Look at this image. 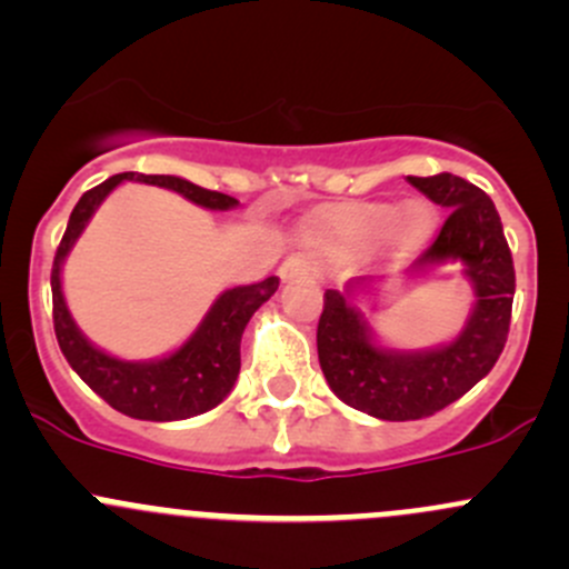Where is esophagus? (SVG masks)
<instances>
[{"label": "esophagus", "instance_id": "34e87169", "mask_svg": "<svg viewBox=\"0 0 569 569\" xmlns=\"http://www.w3.org/2000/svg\"><path fill=\"white\" fill-rule=\"evenodd\" d=\"M317 272H319V263L313 261V256H308V252H295V256H289L283 263H280V280H283V283L313 278Z\"/></svg>", "mask_w": 569, "mask_h": 569}]
</instances>
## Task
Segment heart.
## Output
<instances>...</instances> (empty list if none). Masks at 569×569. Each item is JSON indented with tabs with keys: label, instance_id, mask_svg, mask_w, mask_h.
I'll return each mask as SVG.
<instances>
[{
	"label": "heart",
	"instance_id": "obj_1",
	"mask_svg": "<svg viewBox=\"0 0 569 569\" xmlns=\"http://www.w3.org/2000/svg\"><path fill=\"white\" fill-rule=\"evenodd\" d=\"M338 233L358 244H371L386 237L393 248H416L435 231V211L421 200L405 206L369 200L355 203L338 214Z\"/></svg>",
	"mask_w": 569,
	"mask_h": 569
}]
</instances>
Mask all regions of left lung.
Masks as SVG:
<instances>
[{
	"instance_id": "obj_1",
	"label": "left lung",
	"mask_w": 569,
	"mask_h": 569,
	"mask_svg": "<svg viewBox=\"0 0 569 569\" xmlns=\"http://www.w3.org/2000/svg\"><path fill=\"white\" fill-rule=\"evenodd\" d=\"M407 181L432 203L449 209L438 239L412 269L460 261L476 306L451 343L423 352H399L375 343L363 313L349 295L325 291L317 327L319 366L327 386L343 405L382 421H416L435 416L490 375L509 336L515 300V267L496 203L460 176H410ZM352 291V283L349 289Z\"/></svg>"
}]
</instances>
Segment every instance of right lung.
<instances>
[{"label": "right lung", "mask_w": 569, "mask_h": 569, "mask_svg": "<svg viewBox=\"0 0 569 569\" xmlns=\"http://www.w3.org/2000/svg\"><path fill=\"white\" fill-rule=\"evenodd\" d=\"M120 181H142L157 183V187L173 189L192 203L211 211H226L239 203L231 194L203 189L198 183L178 176H146V173H118L107 178L99 187L88 189L73 206L71 220H68L62 242L57 248L54 267H51V306H54V332L62 355L71 363V369L93 388L109 407L129 418L140 421H183V418L200 416L220 405L231 393L233 382L239 377V343L248 321L269 297L278 291L280 280L267 278L261 283L237 286V289L222 291L209 308L206 319L198 330L189 336L183 347L173 355L146 363H131V360L112 358V355L96 349L88 338L79 332L68 313L66 297L60 286V269L66 256L71 252L79 233L84 231L93 211L101 200L118 187Z\"/></svg>", "instance_id": "right-lung-1"}]
</instances>
